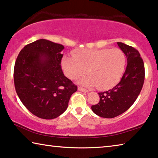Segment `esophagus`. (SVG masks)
<instances>
[{
    "label": "esophagus",
    "instance_id": "1",
    "mask_svg": "<svg viewBox=\"0 0 158 158\" xmlns=\"http://www.w3.org/2000/svg\"><path fill=\"white\" fill-rule=\"evenodd\" d=\"M78 90L80 91H83V92H89V90H87V89H85L84 88H81V87L80 86L78 87Z\"/></svg>",
    "mask_w": 158,
    "mask_h": 158
}]
</instances>
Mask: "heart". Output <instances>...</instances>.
I'll use <instances>...</instances> for the list:
<instances>
[{
	"label": "heart",
	"mask_w": 158,
	"mask_h": 158,
	"mask_svg": "<svg viewBox=\"0 0 158 158\" xmlns=\"http://www.w3.org/2000/svg\"><path fill=\"white\" fill-rule=\"evenodd\" d=\"M73 56H65L62 66L66 76L77 79L88 72L89 76L79 83L97 86L100 90L109 89L118 83L126 66V56L119 49H79Z\"/></svg>",
	"instance_id": "obj_1"
}]
</instances>
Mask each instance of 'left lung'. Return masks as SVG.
<instances>
[{
  "mask_svg": "<svg viewBox=\"0 0 158 158\" xmlns=\"http://www.w3.org/2000/svg\"><path fill=\"white\" fill-rule=\"evenodd\" d=\"M127 58V67L121 80L112 89L98 93L100 100L91 106L93 112L98 116L112 118L126 111L137 99L145 80V67L137 49L117 42Z\"/></svg>",
  "mask_w": 158,
  "mask_h": 158,
  "instance_id": "obj_1",
  "label": "left lung"
}]
</instances>
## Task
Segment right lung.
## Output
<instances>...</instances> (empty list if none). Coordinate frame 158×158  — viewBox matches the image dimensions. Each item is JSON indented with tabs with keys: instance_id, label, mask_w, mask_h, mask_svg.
I'll list each match as a JSON object with an SVG mask.
<instances>
[{
	"instance_id": "1",
	"label": "right lung",
	"mask_w": 158,
	"mask_h": 158,
	"mask_svg": "<svg viewBox=\"0 0 158 158\" xmlns=\"http://www.w3.org/2000/svg\"><path fill=\"white\" fill-rule=\"evenodd\" d=\"M64 48L62 44L40 39L25 45L16 59V93L28 110L40 118L60 116L77 91L61 67Z\"/></svg>"
}]
</instances>
